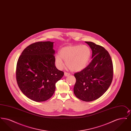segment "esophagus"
Wrapping results in <instances>:
<instances>
[{
	"label": "esophagus",
	"mask_w": 131,
	"mask_h": 131,
	"mask_svg": "<svg viewBox=\"0 0 131 131\" xmlns=\"http://www.w3.org/2000/svg\"><path fill=\"white\" fill-rule=\"evenodd\" d=\"M69 75H70L69 73H67V72H65V73H64V75H65V77H68Z\"/></svg>",
	"instance_id": "obj_1"
}]
</instances>
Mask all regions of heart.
Here are the masks:
<instances>
[{"label": "heart", "instance_id": "b5f03b06", "mask_svg": "<svg viewBox=\"0 0 131 131\" xmlns=\"http://www.w3.org/2000/svg\"><path fill=\"white\" fill-rule=\"evenodd\" d=\"M91 56V50L86 45L69 46L62 48L55 56V63L59 69H62L66 61L67 67L73 72H79L85 68Z\"/></svg>", "mask_w": 131, "mask_h": 131}]
</instances>
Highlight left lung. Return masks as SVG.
<instances>
[{
	"label": "left lung",
	"instance_id": "obj_1",
	"mask_svg": "<svg viewBox=\"0 0 131 131\" xmlns=\"http://www.w3.org/2000/svg\"><path fill=\"white\" fill-rule=\"evenodd\" d=\"M92 51V60L85 68L75 73L74 92L79 99L90 102L100 98L110 87L113 78V64L108 51L91 42H85Z\"/></svg>",
	"mask_w": 131,
	"mask_h": 131
}]
</instances>
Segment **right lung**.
<instances>
[{"label":"right lung","mask_w":131,"mask_h":131,"mask_svg":"<svg viewBox=\"0 0 131 131\" xmlns=\"http://www.w3.org/2000/svg\"><path fill=\"white\" fill-rule=\"evenodd\" d=\"M53 42H38L27 47L19 57L16 79L24 95L35 102L49 99L64 72L55 66Z\"/></svg>","instance_id":"right-lung-1"}]
</instances>
